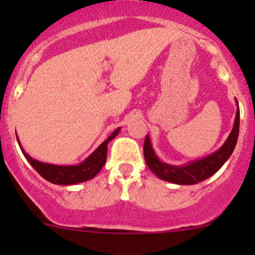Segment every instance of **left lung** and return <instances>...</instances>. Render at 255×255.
<instances>
[{"mask_svg":"<svg viewBox=\"0 0 255 255\" xmlns=\"http://www.w3.org/2000/svg\"><path fill=\"white\" fill-rule=\"evenodd\" d=\"M236 104L238 106L237 100H236ZM238 134L239 107H237L235 125H233L230 135L223 143V145L215 153L199 159V160L190 161L185 165H171V164L164 163L158 158V155L154 151L153 145H151L150 138H149V135H146L145 140H144V158H145L146 165L159 179L177 185H195L204 181L207 177L212 176L213 174L217 173L222 168L223 164L228 160V158L232 155L233 150H235L238 140Z\"/></svg>","mask_w":255,"mask_h":255,"instance_id":"left-lung-1","label":"left lung"}]
</instances>
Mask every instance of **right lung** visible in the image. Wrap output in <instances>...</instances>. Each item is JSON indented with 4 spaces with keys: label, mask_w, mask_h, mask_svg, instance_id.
Instances as JSON below:
<instances>
[{
    "label": "right lung",
    "mask_w": 255,
    "mask_h": 255,
    "mask_svg": "<svg viewBox=\"0 0 255 255\" xmlns=\"http://www.w3.org/2000/svg\"><path fill=\"white\" fill-rule=\"evenodd\" d=\"M121 127L117 128L115 132L107 138L105 142L100 144L99 148L90 154L84 161L76 165H55V164L43 163L28 155L23 148L20 146L19 140L17 138V142L19 144V148L22 150L23 155L28 160V163L39 173L40 176L44 177L49 182L55 185H74L79 182L87 181V180L94 179L99 174V171L104 168L107 159V144H109L116 135L120 133Z\"/></svg>",
    "instance_id": "add662e5"
}]
</instances>
